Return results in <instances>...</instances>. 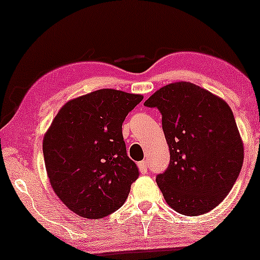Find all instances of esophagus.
Instances as JSON below:
<instances>
[{"label": "esophagus", "mask_w": 260, "mask_h": 260, "mask_svg": "<svg viewBox=\"0 0 260 260\" xmlns=\"http://www.w3.org/2000/svg\"><path fill=\"white\" fill-rule=\"evenodd\" d=\"M138 169L142 174H145L148 172V162L147 161H142L138 163Z\"/></svg>", "instance_id": "obj_1"}]
</instances>
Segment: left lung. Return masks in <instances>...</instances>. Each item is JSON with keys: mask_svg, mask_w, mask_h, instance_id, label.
<instances>
[{"mask_svg": "<svg viewBox=\"0 0 260 260\" xmlns=\"http://www.w3.org/2000/svg\"><path fill=\"white\" fill-rule=\"evenodd\" d=\"M144 105L162 113L170 163L156 182L166 202L188 216L212 211L232 189L244 161L243 140L229 104L189 81H176Z\"/></svg>", "mask_w": 260, "mask_h": 260, "instance_id": "left-lung-1", "label": "left lung"}]
</instances>
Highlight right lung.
<instances>
[{"instance_id": "obj_1", "label": "right lung", "mask_w": 260, "mask_h": 260, "mask_svg": "<svg viewBox=\"0 0 260 260\" xmlns=\"http://www.w3.org/2000/svg\"><path fill=\"white\" fill-rule=\"evenodd\" d=\"M142 99L102 88L67 102L46 131L42 150L49 183L79 216L104 218L125 202L138 169L126 155L122 124Z\"/></svg>"}]
</instances>
